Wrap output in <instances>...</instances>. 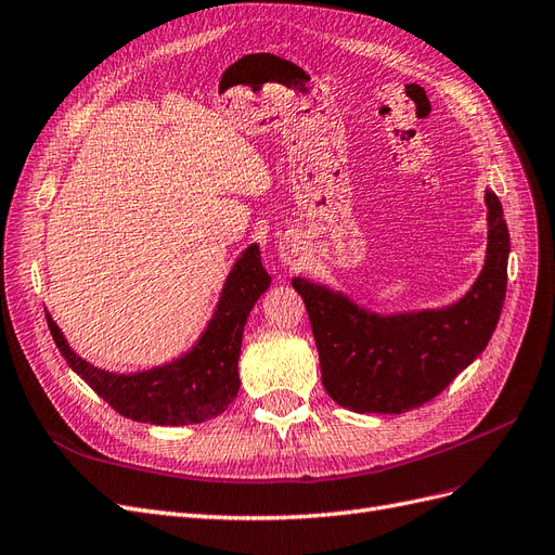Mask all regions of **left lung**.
Returning <instances> with one entry per match:
<instances>
[{"instance_id": "obj_1", "label": "left lung", "mask_w": 555, "mask_h": 555, "mask_svg": "<svg viewBox=\"0 0 555 555\" xmlns=\"http://www.w3.org/2000/svg\"><path fill=\"white\" fill-rule=\"evenodd\" d=\"M489 245L479 278L456 304L379 314L326 284L294 278L338 405L359 414H402L442 393L489 345L507 292L509 231L500 198L486 190Z\"/></svg>"}]
</instances>
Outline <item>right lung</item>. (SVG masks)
I'll list each match as a JSON object with an SVG mask.
<instances>
[{"label": "right lung", "mask_w": 555, "mask_h": 555, "mask_svg": "<svg viewBox=\"0 0 555 555\" xmlns=\"http://www.w3.org/2000/svg\"><path fill=\"white\" fill-rule=\"evenodd\" d=\"M271 287L251 243L233 263L206 331L182 357L150 371L117 375L80 359L46 312L50 335L72 371L86 379L108 405L127 418L153 426L204 424L222 414L238 393V357L243 331L259 296Z\"/></svg>", "instance_id": "right-lung-1"}]
</instances>
